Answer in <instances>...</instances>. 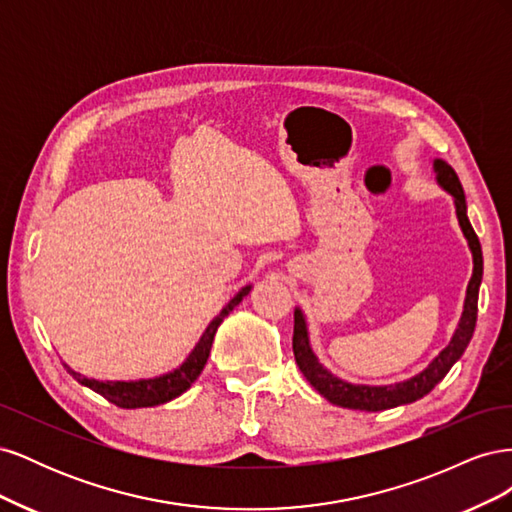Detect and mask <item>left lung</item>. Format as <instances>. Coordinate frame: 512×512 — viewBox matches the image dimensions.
Instances as JSON below:
<instances>
[{
	"label": "left lung",
	"instance_id": "obj_1",
	"mask_svg": "<svg viewBox=\"0 0 512 512\" xmlns=\"http://www.w3.org/2000/svg\"><path fill=\"white\" fill-rule=\"evenodd\" d=\"M431 168H433V175H436L438 188H442L453 198L459 228L472 252L474 267L466 288V299H463V312L457 322V329L451 337V342L433 356L431 363L423 371H418V374L393 384H354V382L337 378L318 361V356L312 348V339H309V327H307L303 309L294 307V335H292L294 359H297V365L303 371L307 382L312 384L324 399L331 401L333 406L365 410V412H380V410L412 404V401L425 397L433 386H436L448 371H451V367L461 359V354L466 352L470 339L474 335L476 314H478V288H480V282H483V250H480L478 237L468 220L466 194H463L457 173L440 158L431 160Z\"/></svg>",
	"mask_w": 512,
	"mask_h": 512
}]
</instances>
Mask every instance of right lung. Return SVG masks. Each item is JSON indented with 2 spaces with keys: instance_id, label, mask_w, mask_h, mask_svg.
<instances>
[{
  "instance_id": "1",
  "label": "right lung",
  "mask_w": 512,
  "mask_h": 512,
  "mask_svg": "<svg viewBox=\"0 0 512 512\" xmlns=\"http://www.w3.org/2000/svg\"><path fill=\"white\" fill-rule=\"evenodd\" d=\"M250 290H252V284L243 286L235 297L222 307V312L207 324L205 333L200 335L192 352L185 356V361L173 371H166V374L153 376V378H138V380H96V378L81 376L79 371L70 369L68 365L66 369L70 371L74 380H79L83 386H87V389L96 391L98 395H102L104 399H108L111 404L119 408H128V410L151 408V406L166 404V401H173L175 397L188 391L194 384V380L200 376V371L205 369L211 346H213V337L218 333L220 324L232 309L243 301V297L250 294Z\"/></svg>"
}]
</instances>
